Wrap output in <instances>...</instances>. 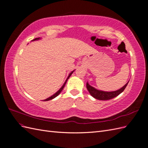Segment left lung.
Returning <instances> with one entry per match:
<instances>
[{"instance_id":"1","label":"left lung","mask_w":148,"mask_h":148,"mask_svg":"<svg viewBox=\"0 0 148 148\" xmlns=\"http://www.w3.org/2000/svg\"><path fill=\"white\" fill-rule=\"evenodd\" d=\"M128 82L129 81L125 84L122 88H121L120 89H118V90L114 91L107 92V91L99 90V89H97L94 87L91 86V85L88 83V82L86 83V88L89 92L90 93V95L93 97H95L96 99L104 101V100L111 99H112V98H114L115 97H117V96H119L120 93H122L124 91V89L127 87Z\"/></svg>"}]
</instances>
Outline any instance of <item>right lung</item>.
<instances>
[{
	"mask_svg": "<svg viewBox=\"0 0 148 148\" xmlns=\"http://www.w3.org/2000/svg\"><path fill=\"white\" fill-rule=\"evenodd\" d=\"M39 39H41V38H36V39H33V40H32V41H37V40H39ZM75 70H73V71H71V73H70V74L69 75V76H68V77H67V78H66V79L65 80V83H64V84L62 85V86L59 89V90H58V91H57L54 95H53L52 96H51V97H48V98H47V99H44V101H49V100H52V99H54V98L56 97H57V96H59V94L62 92V89H64V88L65 87V84H66V82H67V80L69 79V78H70V76L71 75V74H72L73 73V71H75Z\"/></svg>",
	"mask_w": 148,
	"mask_h": 148,
	"instance_id": "1",
	"label": "right lung"
}]
</instances>
